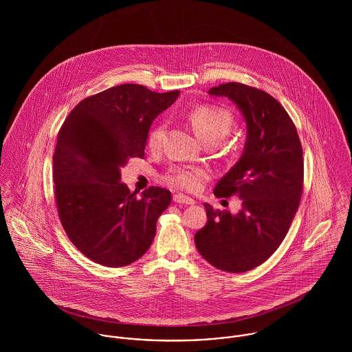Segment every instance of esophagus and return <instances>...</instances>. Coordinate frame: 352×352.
<instances>
[{
    "label": "esophagus",
    "mask_w": 352,
    "mask_h": 352,
    "mask_svg": "<svg viewBox=\"0 0 352 352\" xmlns=\"http://www.w3.org/2000/svg\"><path fill=\"white\" fill-rule=\"evenodd\" d=\"M173 201H176V203H182V204H194L195 203L194 199H191L190 197H186L183 194H175L173 195Z\"/></svg>",
    "instance_id": "esophagus-1"
}]
</instances>
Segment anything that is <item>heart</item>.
<instances>
[{"label":"heart","mask_w":352,"mask_h":352,"mask_svg":"<svg viewBox=\"0 0 352 352\" xmlns=\"http://www.w3.org/2000/svg\"><path fill=\"white\" fill-rule=\"evenodd\" d=\"M188 120L197 135L207 145L222 142L234 126L233 113L225 107L212 104H201L192 108L188 113ZM164 135V123L153 126L146 140L148 148L151 151L160 149ZM208 177V170L201 166L173 165L162 175V182L177 190L198 192Z\"/></svg>","instance_id":"obj_1"}]
</instances>
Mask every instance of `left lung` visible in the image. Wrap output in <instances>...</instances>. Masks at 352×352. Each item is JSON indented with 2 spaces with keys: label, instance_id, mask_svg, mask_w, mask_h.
<instances>
[{
  "label": "left lung",
  "instance_id": "obj_1",
  "mask_svg": "<svg viewBox=\"0 0 352 352\" xmlns=\"http://www.w3.org/2000/svg\"><path fill=\"white\" fill-rule=\"evenodd\" d=\"M208 94L234 101L247 122L244 153L214 188L217 198L239 197L243 208L233 215L204 203L207 223L197 232L195 245L215 268L245 272L279 248L300 207L301 141L286 109L267 92L228 82Z\"/></svg>",
  "mask_w": 352,
  "mask_h": 352
}]
</instances>
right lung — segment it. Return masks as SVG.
Returning a JSON list of instances; mask_svg holds the SVG:
<instances>
[{"label": "right lung", "mask_w": 352, "mask_h": 352, "mask_svg": "<svg viewBox=\"0 0 352 352\" xmlns=\"http://www.w3.org/2000/svg\"><path fill=\"white\" fill-rule=\"evenodd\" d=\"M180 95L123 84L80 101L65 119L52 157L58 217L73 245L104 267H124L151 248L170 191L138 198L120 183L130 157L144 158L151 122Z\"/></svg>", "instance_id": "1"}]
</instances>
